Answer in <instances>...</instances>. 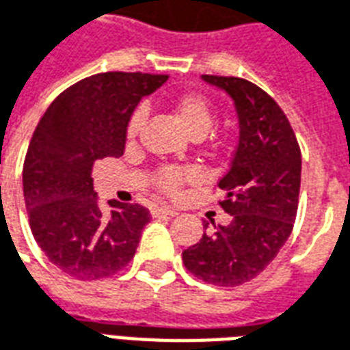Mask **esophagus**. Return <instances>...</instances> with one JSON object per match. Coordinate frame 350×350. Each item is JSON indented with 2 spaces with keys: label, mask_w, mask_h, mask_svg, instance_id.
<instances>
[{
  "label": "esophagus",
  "mask_w": 350,
  "mask_h": 350,
  "mask_svg": "<svg viewBox=\"0 0 350 350\" xmlns=\"http://www.w3.org/2000/svg\"><path fill=\"white\" fill-rule=\"evenodd\" d=\"M176 210H172V208H168V206H153L152 208V215L153 217H161V215H167V217H172V215H176Z\"/></svg>",
  "instance_id": "esophagus-1"
}]
</instances>
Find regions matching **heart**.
<instances>
[{
    "instance_id": "obj_1",
    "label": "heart",
    "mask_w": 350,
    "mask_h": 350,
    "mask_svg": "<svg viewBox=\"0 0 350 350\" xmlns=\"http://www.w3.org/2000/svg\"><path fill=\"white\" fill-rule=\"evenodd\" d=\"M170 108L174 112L176 120L182 123V127L189 133L193 138H202L213 125V110L210 100L200 93H183L170 103ZM144 122V112L137 110L131 116L129 125H127V135L135 137ZM191 172L187 170H178V168H163L157 174V185L165 193H174L180 183L189 178Z\"/></svg>"
}]
</instances>
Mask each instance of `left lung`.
Here are the masks:
<instances>
[{
  "mask_svg": "<svg viewBox=\"0 0 350 350\" xmlns=\"http://www.w3.org/2000/svg\"><path fill=\"white\" fill-rule=\"evenodd\" d=\"M202 80L227 93L238 116L234 157L217 183L225 191L221 206L232 221L227 227L213 225L210 234L204 230L182 258L185 268L206 283L236 286L257 278L293 232L300 146L285 112L250 80L213 75H202Z\"/></svg>",
  "mask_w": 350,
  "mask_h": 350,
  "instance_id": "8db88e82",
  "label": "left lung"
}]
</instances>
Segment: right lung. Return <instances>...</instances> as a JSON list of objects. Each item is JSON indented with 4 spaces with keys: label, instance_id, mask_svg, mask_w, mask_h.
Masks as SVG:
<instances>
[{
    "label": "right lung",
    "instance_id": "add662e5",
    "mask_svg": "<svg viewBox=\"0 0 350 350\" xmlns=\"http://www.w3.org/2000/svg\"><path fill=\"white\" fill-rule=\"evenodd\" d=\"M165 75L100 72L59 93L35 129L24 161V200L39 247L71 278L100 279L127 266L150 223L144 206L97 204L95 161L122 157L127 125Z\"/></svg>",
    "mask_w": 350,
    "mask_h": 350
}]
</instances>
